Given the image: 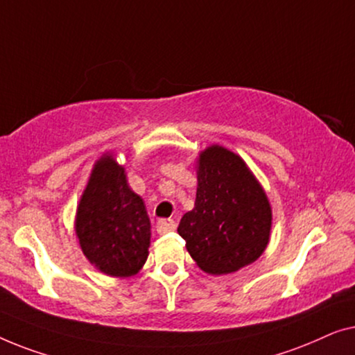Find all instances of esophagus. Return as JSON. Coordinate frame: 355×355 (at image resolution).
<instances>
[{
    "label": "esophagus",
    "mask_w": 355,
    "mask_h": 355,
    "mask_svg": "<svg viewBox=\"0 0 355 355\" xmlns=\"http://www.w3.org/2000/svg\"><path fill=\"white\" fill-rule=\"evenodd\" d=\"M175 228H177V223H175V220H172V218H162V220H159L157 225H156V230H157L159 234L171 233Z\"/></svg>",
    "instance_id": "1"
}]
</instances>
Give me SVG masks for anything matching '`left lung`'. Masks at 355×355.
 <instances>
[{"mask_svg":"<svg viewBox=\"0 0 355 355\" xmlns=\"http://www.w3.org/2000/svg\"><path fill=\"white\" fill-rule=\"evenodd\" d=\"M194 207L178 234L189 256L209 275H227L256 262L267 249L272 206L241 156L212 144L199 153Z\"/></svg>","mask_w":355,"mask_h":355,"instance_id":"left-lung-1","label":"left lung"}]
</instances>
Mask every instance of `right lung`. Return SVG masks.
<instances>
[{"mask_svg": "<svg viewBox=\"0 0 355 355\" xmlns=\"http://www.w3.org/2000/svg\"><path fill=\"white\" fill-rule=\"evenodd\" d=\"M76 234L83 256L104 275L133 277L146 262L151 222L112 153L94 162L77 206Z\"/></svg>", "mask_w": 355, "mask_h": 355, "instance_id": "add662e5", "label": "right lung"}]
</instances>
